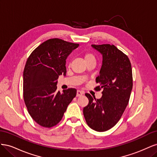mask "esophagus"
<instances>
[{"label": "esophagus", "instance_id": "34e87169", "mask_svg": "<svg viewBox=\"0 0 157 157\" xmlns=\"http://www.w3.org/2000/svg\"><path fill=\"white\" fill-rule=\"evenodd\" d=\"M83 94H84V92L82 91H80V90H77V97L81 96Z\"/></svg>", "mask_w": 157, "mask_h": 157}]
</instances>
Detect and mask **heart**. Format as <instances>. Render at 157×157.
<instances>
[{"instance_id": "obj_1", "label": "heart", "mask_w": 157, "mask_h": 157, "mask_svg": "<svg viewBox=\"0 0 157 157\" xmlns=\"http://www.w3.org/2000/svg\"><path fill=\"white\" fill-rule=\"evenodd\" d=\"M84 59L86 61L91 59H95V57L91 53H86L84 55Z\"/></svg>"}]
</instances>
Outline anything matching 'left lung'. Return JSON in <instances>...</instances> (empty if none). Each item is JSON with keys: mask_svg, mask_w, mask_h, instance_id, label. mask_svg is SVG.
Segmentation results:
<instances>
[{"mask_svg": "<svg viewBox=\"0 0 157 157\" xmlns=\"http://www.w3.org/2000/svg\"><path fill=\"white\" fill-rule=\"evenodd\" d=\"M92 47L102 55V65L96 81L103 90L100 99L85 94L89 103L83 114L87 124L98 132L111 129L120 120L129 101L133 86L132 70L128 56L115 46L95 45Z\"/></svg>", "mask_w": 157, "mask_h": 157, "instance_id": "1", "label": "left lung"}]
</instances>
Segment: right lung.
Segmentation results:
<instances>
[{"instance_id":"obj_1","label":"right lung","mask_w":157,"mask_h":157,"mask_svg":"<svg viewBox=\"0 0 157 157\" xmlns=\"http://www.w3.org/2000/svg\"><path fill=\"white\" fill-rule=\"evenodd\" d=\"M79 46L59 39L47 40L33 50L23 71V98L37 124L50 128L62 118L77 90L57 91L59 76L66 75V59Z\"/></svg>"}]
</instances>
